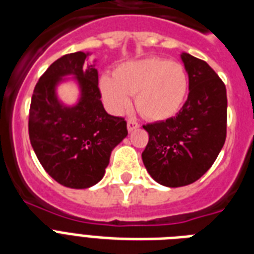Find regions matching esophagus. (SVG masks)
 <instances>
[{"label": "esophagus", "instance_id": "1", "mask_svg": "<svg viewBox=\"0 0 254 254\" xmlns=\"http://www.w3.org/2000/svg\"><path fill=\"white\" fill-rule=\"evenodd\" d=\"M127 128H128L129 132H132L136 128H139V125L135 121H132V119H128V122H127Z\"/></svg>", "mask_w": 254, "mask_h": 254}]
</instances>
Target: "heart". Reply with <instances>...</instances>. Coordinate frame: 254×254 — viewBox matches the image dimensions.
<instances>
[{"instance_id":"1","label":"heart","mask_w":254,"mask_h":254,"mask_svg":"<svg viewBox=\"0 0 254 254\" xmlns=\"http://www.w3.org/2000/svg\"><path fill=\"white\" fill-rule=\"evenodd\" d=\"M107 106L114 113L125 111L135 94L137 110L149 121H165L178 113L184 103L188 78L181 64L161 58H145L123 63L114 76L99 81Z\"/></svg>"}]
</instances>
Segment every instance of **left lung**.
<instances>
[{"label": "left lung", "mask_w": 254, "mask_h": 254, "mask_svg": "<svg viewBox=\"0 0 254 254\" xmlns=\"http://www.w3.org/2000/svg\"><path fill=\"white\" fill-rule=\"evenodd\" d=\"M189 95L176 117L143 126L149 140L141 153L156 182L168 188L199 180L222 151L227 135L226 86L207 63L182 52Z\"/></svg>", "instance_id": "obj_1"}]
</instances>
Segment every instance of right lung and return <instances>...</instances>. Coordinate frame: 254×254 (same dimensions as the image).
I'll return each instance as SVG.
<instances>
[{"label": "right lung", "mask_w": 254, "mask_h": 254, "mask_svg": "<svg viewBox=\"0 0 254 254\" xmlns=\"http://www.w3.org/2000/svg\"><path fill=\"white\" fill-rule=\"evenodd\" d=\"M90 52L64 55L40 77L31 98L28 135L47 173L63 186L88 189L105 176L113 149L128 135L123 118L107 114ZM73 79L79 99L65 105L59 84Z\"/></svg>", "instance_id": "right-lung-1"}]
</instances>
